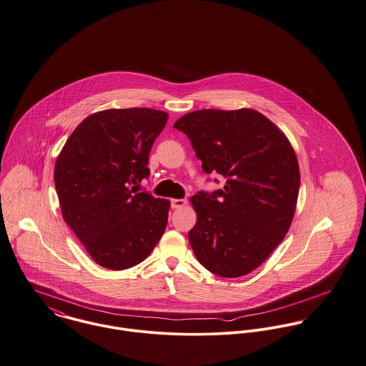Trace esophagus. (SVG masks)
Returning a JSON list of instances; mask_svg holds the SVG:
<instances>
[{"mask_svg":"<svg viewBox=\"0 0 366 366\" xmlns=\"http://www.w3.org/2000/svg\"><path fill=\"white\" fill-rule=\"evenodd\" d=\"M187 199H171V206L172 209H181L187 204Z\"/></svg>","mask_w":366,"mask_h":366,"instance_id":"1","label":"esophagus"}]
</instances>
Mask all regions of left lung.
Segmentation results:
<instances>
[{
	"label": "left lung",
	"mask_w": 366,
	"mask_h": 366,
	"mask_svg": "<svg viewBox=\"0 0 366 366\" xmlns=\"http://www.w3.org/2000/svg\"><path fill=\"white\" fill-rule=\"evenodd\" d=\"M206 174L227 178L223 189L191 198L198 220L188 239L214 275L239 278L258 268L284 240L296 209L300 172L284 132L262 114L201 109L181 117Z\"/></svg>",
	"instance_id": "1"
}]
</instances>
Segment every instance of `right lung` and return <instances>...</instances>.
Here are the masks:
<instances>
[{
    "label": "right lung",
    "mask_w": 366,
    "mask_h": 366,
    "mask_svg": "<svg viewBox=\"0 0 366 366\" xmlns=\"http://www.w3.org/2000/svg\"><path fill=\"white\" fill-rule=\"evenodd\" d=\"M168 119L152 108L105 109L70 134L54 165L64 222L101 267L122 271L160 242L169 201L137 192L149 153Z\"/></svg>",
    "instance_id": "right-lung-1"
}]
</instances>
